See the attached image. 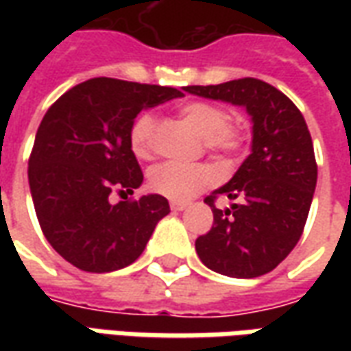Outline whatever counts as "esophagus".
<instances>
[{"instance_id":"34e87169","label":"esophagus","mask_w":351,"mask_h":351,"mask_svg":"<svg viewBox=\"0 0 351 351\" xmlns=\"http://www.w3.org/2000/svg\"><path fill=\"white\" fill-rule=\"evenodd\" d=\"M186 206H188V203H178V201H173V203H171V210L180 213V210H184Z\"/></svg>"}]
</instances>
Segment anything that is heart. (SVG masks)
Instances as JSON below:
<instances>
[{"label":"heart","instance_id":"b5f03b06","mask_svg":"<svg viewBox=\"0 0 351 351\" xmlns=\"http://www.w3.org/2000/svg\"><path fill=\"white\" fill-rule=\"evenodd\" d=\"M180 114L193 130L203 137V143L216 154H235L244 146V133L229 123L228 110L208 101H191L180 108ZM156 118L143 112L135 118L130 130L131 152L141 160H148L154 154ZM216 182V173L208 165L195 163L184 165L176 161H165L150 171L148 184L156 193L171 201H188L199 191Z\"/></svg>","mask_w":351,"mask_h":351}]
</instances>
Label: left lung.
I'll return each instance as SVG.
<instances>
[{"label": "left lung", "instance_id": "8db88e82", "mask_svg": "<svg viewBox=\"0 0 351 351\" xmlns=\"http://www.w3.org/2000/svg\"><path fill=\"white\" fill-rule=\"evenodd\" d=\"M184 90L244 107L252 116L250 156L226 186L205 199L214 223L195 241L199 259L231 278L267 274L299 243L316 190L317 165L306 122L293 101L263 80ZM220 195L241 203L220 211L213 206Z\"/></svg>", "mask_w": 351, "mask_h": 351}]
</instances>
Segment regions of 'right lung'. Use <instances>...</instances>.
Returning a JSON list of instances; mask_svg holds the SVG:
<instances>
[{"mask_svg": "<svg viewBox=\"0 0 351 351\" xmlns=\"http://www.w3.org/2000/svg\"><path fill=\"white\" fill-rule=\"evenodd\" d=\"M176 88L97 77L65 92L35 135L27 178L35 214L50 246L77 269L112 272L143 254L169 201L133 193L143 171L131 152V123L141 110L182 97Z\"/></svg>", "mask_w": 351, "mask_h": 351, "instance_id": "add662e5", "label": "right lung"}]
</instances>
